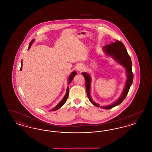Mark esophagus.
Here are the masks:
<instances>
[{"mask_svg":"<svg viewBox=\"0 0 152 152\" xmlns=\"http://www.w3.org/2000/svg\"><path fill=\"white\" fill-rule=\"evenodd\" d=\"M76 69H77V71H78L79 72H81L84 69V66L83 65H81V64H79V65L77 66Z\"/></svg>","mask_w":152,"mask_h":152,"instance_id":"obj_1","label":"esophagus"}]
</instances>
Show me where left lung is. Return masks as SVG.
<instances>
[{"label": "left lung", "instance_id": "left-lung-1", "mask_svg": "<svg viewBox=\"0 0 152 152\" xmlns=\"http://www.w3.org/2000/svg\"><path fill=\"white\" fill-rule=\"evenodd\" d=\"M103 51H104V53L107 56H110L118 64L122 65L126 69V75L127 77L123 92L120 97L118 98V99L110 105L100 107L101 108L110 109L116 107L117 105H120L124 100L129 91L130 86H132L133 80V74L132 72V63L130 57L128 55V53L126 51L124 44L118 40H116L114 43H112L104 46L103 47ZM82 75L84 76L86 80V87L89 100L94 106L99 107L100 105L93 101L91 96V76L88 73L86 72L82 73Z\"/></svg>", "mask_w": 152, "mask_h": 152}]
</instances>
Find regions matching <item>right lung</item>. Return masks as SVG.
<instances>
[{
	"label": "right lung",
	"mask_w": 152,
	"mask_h": 152,
	"mask_svg": "<svg viewBox=\"0 0 152 152\" xmlns=\"http://www.w3.org/2000/svg\"><path fill=\"white\" fill-rule=\"evenodd\" d=\"M34 41H35V39H33L31 42H30V43H29V47H28V50H29V48H31V45H32V43L34 42ZM22 61H21V68H20V71L22 69ZM77 75V72L75 71H73L71 73V74H70V75H69V78H68V85H69L70 83H71V82L72 81V80L73 79V77L76 76ZM69 88L68 87H67V88H66V94H65V96H64V97H63V99H62V100L61 101H60V102H58V105L55 107V108H53L50 111H55V110H58L59 108H60L64 104H65V102L66 101V100H67V99H68V95H69Z\"/></svg>",
	"instance_id": "right-lung-1"
}]
</instances>
